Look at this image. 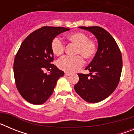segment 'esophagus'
<instances>
[{"label": "esophagus", "mask_w": 134, "mask_h": 134, "mask_svg": "<svg viewBox=\"0 0 134 134\" xmlns=\"http://www.w3.org/2000/svg\"><path fill=\"white\" fill-rule=\"evenodd\" d=\"M64 75L66 76H68L70 75V73H68V72H65Z\"/></svg>", "instance_id": "1"}]
</instances>
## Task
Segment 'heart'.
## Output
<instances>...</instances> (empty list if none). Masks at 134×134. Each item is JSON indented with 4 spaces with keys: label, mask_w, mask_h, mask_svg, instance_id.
Listing matches in <instances>:
<instances>
[{
    "label": "heart",
    "mask_w": 134,
    "mask_h": 134,
    "mask_svg": "<svg viewBox=\"0 0 134 134\" xmlns=\"http://www.w3.org/2000/svg\"><path fill=\"white\" fill-rule=\"evenodd\" d=\"M66 39L70 43L76 46L75 57L65 56L62 58L58 62V66L62 70L67 72H73L81 68L84 64L83 59L91 60L97 52V43L94 40H91L82 32H74L68 34ZM51 48L54 55L59 56L63 54L65 49V44L62 40L56 37L53 39L51 43ZM81 56L80 57V55Z\"/></svg>",
    "instance_id": "heart-1"
}]
</instances>
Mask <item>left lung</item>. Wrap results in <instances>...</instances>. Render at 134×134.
Segmentation results:
<instances>
[{"label":"left lung","mask_w":134,"mask_h":134,"mask_svg":"<svg viewBox=\"0 0 134 134\" xmlns=\"http://www.w3.org/2000/svg\"><path fill=\"white\" fill-rule=\"evenodd\" d=\"M89 31L98 40V49L85 70L89 74H78L79 80L74 89L88 103H98L107 98L117 88L122 70L121 53L108 31L98 26L79 27Z\"/></svg>","instance_id":"left-lung-1"}]
</instances>
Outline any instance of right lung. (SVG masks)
Wrapping results in <instances>:
<instances>
[{"label": "right lung", "instance_id": "1", "mask_svg": "<svg viewBox=\"0 0 134 134\" xmlns=\"http://www.w3.org/2000/svg\"><path fill=\"white\" fill-rule=\"evenodd\" d=\"M63 27H43L29 34L22 42L14 60V76L17 90L27 102L41 105L52 94L57 81L64 73L54 64L51 48L53 39L69 31ZM49 69V74L44 73Z\"/></svg>", "mask_w": 134, "mask_h": 134}]
</instances>
